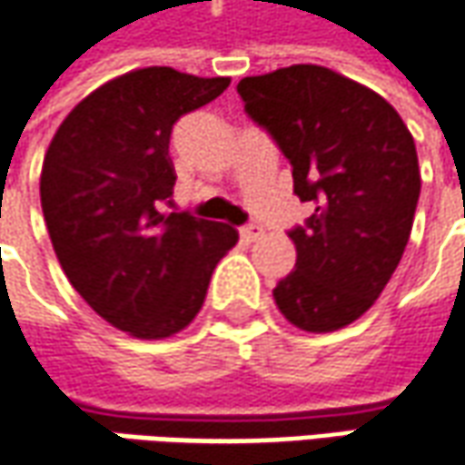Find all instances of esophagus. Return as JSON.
I'll use <instances>...</instances> for the list:
<instances>
[{
	"mask_svg": "<svg viewBox=\"0 0 465 465\" xmlns=\"http://www.w3.org/2000/svg\"><path fill=\"white\" fill-rule=\"evenodd\" d=\"M239 236H242L244 242H254V239L262 236V229H260V226H244V229H239Z\"/></svg>",
	"mask_w": 465,
	"mask_h": 465,
	"instance_id": "esophagus-1",
	"label": "esophagus"
}]
</instances>
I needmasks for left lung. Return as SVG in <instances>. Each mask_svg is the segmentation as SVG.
<instances>
[{
  "label": "left lung",
  "mask_w": 465,
  "mask_h": 465,
  "mask_svg": "<svg viewBox=\"0 0 465 465\" xmlns=\"http://www.w3.org/2000/svg\"><path fill=\"white\" fill-rule=\"evenodd\" d=\"M236 91L292 161L293 193L314 205L289 232L296 268L272 299L307 333L346 328L377 302L409 244L421 190L414 137L380 93L320 64L244 77Z\"/></svg>",
  "instance_id": "8db88e82"
}]
</instances>
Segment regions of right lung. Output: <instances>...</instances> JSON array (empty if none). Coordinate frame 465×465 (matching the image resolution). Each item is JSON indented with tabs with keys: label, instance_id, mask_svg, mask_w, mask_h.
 <instances>
[{
	"label": "right lung",
	"instance_id": "right-lung-1",
	"mask_svg": "<svg viewBox=\"0 0 465 465\" xmlns=\"http://www.w3.org/2000/svg\"><path fill=\"white\" fill-rule=\"evenodd\" d=\"M229 83L172 67L119 74L67 114L44 155L41 208L56 260L93 312L134 338L184 331L239 242L229 223L163 211L176 182L172 127Z\"/></svg>",
	"mask_w": 465,
	"mask_h": 465
}]
</instances>
